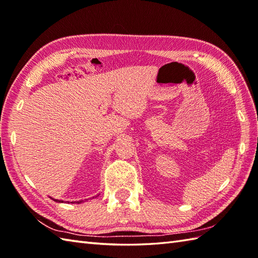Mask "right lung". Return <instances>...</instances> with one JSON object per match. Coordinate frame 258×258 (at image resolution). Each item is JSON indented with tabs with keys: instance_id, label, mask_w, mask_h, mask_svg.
<instances>
[{
	"instance_id": "obj_1",
	"label": "right lung",
	"mask_w": 258,
	"mask_h": 258,
	"mask_svg": "<svg viewBox=\"0 0 258 258\" xmlns=\"http://www.w3.org/2000/svg\"><path fill=\"white\" fill-rule=\"evenodd\" d=\"M51 199H52V197H51ZM54 202H58V203H63V201H58V200H55V199H52ZM82 202H83V201H80V202H74V203H78V204H80V203H82ZM69 203V202H68Z\"/></svg>"
}]
</instances>
